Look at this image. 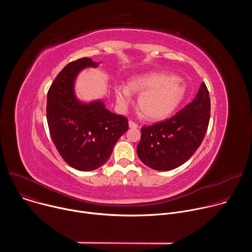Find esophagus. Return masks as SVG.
Masks as SVG:
<instances>
[{
    "label": "esophagus",
    "instance_id": "1",
    "mask_svg": "<svg viewBox=\"0 0 252 252\" xmlns=\"http://www.w3.org/2000/svg\"><path fill=\"white\" fill-rule=\"evenodd\" d=\"M128 126L131 127V128H137V127H138V125L135 124V123L132 122V121H129V122H128Z\"/></svg>",
    "mask_w": 252,
    "mask_h": 252
}]
</instances>
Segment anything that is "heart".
I'll use <instances>...</instances> for the list:
<instances>
[{
  "instance_id": "heart-1",
  "label": "heart",
  "mask_w": 252,
  "mask_h": 252,
  "mask_svg": "<svg viewBox=\"0 0 252 252\" xmlns=\"http://www.w3.org/2000/svg\"><path fill=\"white\" fill-rule=\"evenodd\" d=\"M116 96L122 106L130 100V93L140 94L137 104L140 112L150 121L169 117L185 97L186 86L176 77L163 73H148L129 79L127 87H116Z\"/></svg>"
}]
</instances>
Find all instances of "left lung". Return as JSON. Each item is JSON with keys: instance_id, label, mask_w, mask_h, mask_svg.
Wrapping results in <instances>:
<instances>
[{"instance_id": "8db88e82", "label": "left lung", "mask_w": 252, "mask_h": 252, "mask_svg": "<svg viewBox=\"0 0 252 252\" xmlns=\"http://www.w3.org/2000/svg\"><path fill=\"white\" fill-rule=\"evenodd\" d=\"M209 117V94L202 83L195 98L176 115L141 127L136 148L139 159L149 167L162 171L182 165L201 145Z\"/></svg>"}]
</instances>
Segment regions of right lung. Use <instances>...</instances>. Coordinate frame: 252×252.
<instances>
[{
  "label": "right lung",
  "instance_id": "1",
  "mask_svg": "<svg viewBox=\"0 0 252 252\" xmlns=\"http://www.w3.org/2000/svg\"><path fill=\"white\" fill-rule=\"evenodd\" d=\"M97 65L90 58L67 63L50 87L47 97V121L54 145L69 166L82 171L103 165L128 129L127 119L111 113L102 101L85 103L75 95L78 74Z\"/></svg>",
  "mask_w": 252,
  "mask_h": 252
}]
</instances>
